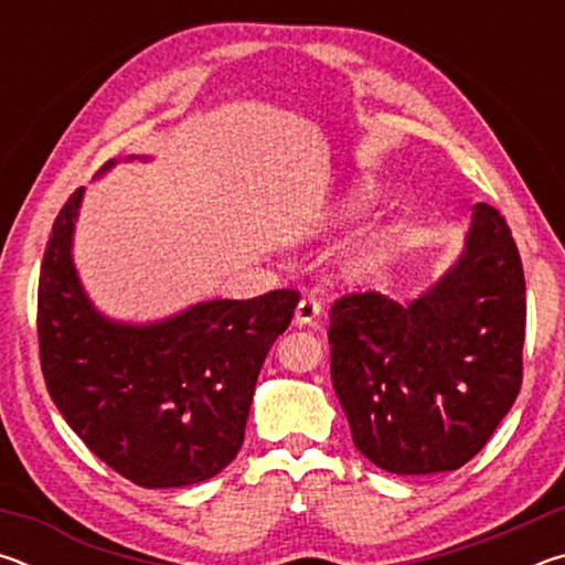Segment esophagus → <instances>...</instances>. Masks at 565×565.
<instances>
[{
  "mask_svg": "<svg viewBox=\"0 0 565 565\" xmlns=\"http://www.w3.org/2000/svg\"><path fill=\"white\" fill-rule=\"evenodd\" d=\"M319 317H321V301L317 296H303L299 306H296V323H299V327H306V323H313Z\"/></svg>",
  "mask_w": 565,
  "mask_h": 565,
  "instance_id": "34e87169",
  "label": "esophagus"
}]
</instances>
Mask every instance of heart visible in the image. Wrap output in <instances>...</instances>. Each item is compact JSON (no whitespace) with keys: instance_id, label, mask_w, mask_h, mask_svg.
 <instances>
[{"instance_id":"heart-1","label":"heart","mask_w":565,"mask_h":565,"mask_svg":"<svg viewBox=\"0 0 565 565\" xmlns=\"http://www.w3.org/2000/svg\"><path fill=\"white\" fill-rule=\"evenodd\" d=\"M369 202H371L369 186H353L349 191V196L343 199V204L339 209V216L347 218V216L359 214L369 206ZM391 244H394V242H391V234H374L371 238H366V242H363L359 246V252H356L359 269L361 271H376L379 266L388 259Z\"/></svg>"}]
</instances>
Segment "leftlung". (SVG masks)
<instances>
[{
	"label": "left lung",
	"instance_id": "left-lung-1",
	"mask_svg": "<svg viewBox=\"0 0 565 565\" xmlns=\"http://www.w3.org/2000/svg\"><path fill=\"white\" fill-rule=\"evenodd\" d=\"M463 254L418 299L331 306V381L353 444L388 473L456 471L481 451L523 381L525 279L505 218L471 206Z\"/></svg>",
	"mask_w": 565,
	"mask_h": 565
}]
</instances>
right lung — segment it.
<instances>
[{"mask_svg": "<svg viewBox=\"0 0 565 565\" xmlns=\"http://www.w3.org/2000/svg\"><path fill=\"white\" fill-rule=\"evenodd\" d=\"M82 196L76 189L66 199L42 259L36 333L46 391L89 451L131 483L206 481L244 444L256 379L299 291L204 301L145 327L111 321L94 309L72 262Z\"/></svg>", "mask_w": 565, "mask_h": 565, "instance_id": "1", "label": "right lung"}]
</instances>
